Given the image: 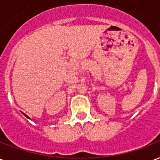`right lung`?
I'll return each instance as SVG.
<instances>
[{"label":"right lung","mask_w":160,"mask_h":160,"mask_svg":"<svg viewBox=\"0 0 160 160\" xmlns=\"http://www.w3.org/2000/svg\"><path fill=\"white\" fill-rule=\"evenodd\" d=\"M23 115H24V116H26L27 118H28V116H27V115H26V114H24V113H23Z\"/></svg>","instance_id":"right-lung-1"}]
</instances>
